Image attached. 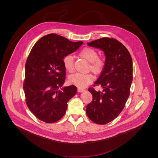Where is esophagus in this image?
Returning a JSON list of instances; mask_svg holds the SVG:
<instances>
[{
  "label": "esophagus",
  "instance_id": "34e87169",
  "mask_svg": "<svg viewBox=\"0 0 158 158\" xmlns=\"http://www.w3.org/2000/svg\"><path fill=\"white\" fill-rule=\"evenodd\" d=\"M85 90L84 89H82V88H78V92H82Z\"/></svg>",
  "mask_w": 158,
  "mask_h": 158
}]
</instances>
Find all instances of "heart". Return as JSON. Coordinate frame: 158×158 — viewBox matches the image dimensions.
<instances>
[{
    "instance_id": "obj_1",
    "label": "heart",
    "mask_w": 158,
    "mask_h": 158,
    "mask_svg": "<svg viewBox=\"0 0 158 158\" xmlns=\"http://www.w3.org/2000/svg\"><path fill=\"white\" fill-rule=\"evenodd\" d=\"M79 56L89 63L88 70L95 74H99L103 70L105 66V60L98 56V52L91 47H85L79 52ZM65 69L69 73L74 72V59L73 56L69 54L66 55L63 60ZM94 77L92 74L75 73L69 78L70 83L79 88H85L90 85L93 81Z\"/></svg>"
}]
</instances>
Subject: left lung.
<instances>
[{"instance_id":"1","label":"left lung","mask_w":158,"mask_h":158,"mask_svg":"<svg viewBox=\"0 0 158 158\" xmlns=\"http://www.w3.org/2000/svg\"><path fill=\"white\" fill-rule=\"evenodd\" d=\"M87 44L104 51L106 56L104 68L94 85H100L103 91L88 89L93 100L86 108L93 122L105 125L115 119L125 106L133 81V61L125 45L113 38H102Z\"/></svg>"}]
</instances>
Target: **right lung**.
Returning a JSON list of instances; mask_svg holds the SVG:
<instances>
[{"instance_id": "right-lung-1", "label": "right lung", "mask_w": 158, "mask_h": 158, "mask_svg": "<svg viewBox=\"0 0 158 158\" xmlns=\"http://www.w3.org/2000/svg\"><path fill=\"white\" fill-rule=\"evenodd\" d=\"M83 43L51 33L32 47L25 63L23 88L27 105L39 120L54 123L64 115L68 101L77 88L74 85L62 88L66 75L63 60Z\"/></svg>"}]
</instances>
